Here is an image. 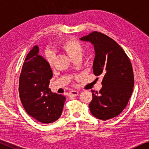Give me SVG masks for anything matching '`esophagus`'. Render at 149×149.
Returning <instances> with one entry per match:
<instances>
[{"mask_svg":"<svg viewBox=\"0 0 149 149\" xmlns=\"http://www.w3.org/2000/svg\"><path fill=\"white\" fill-rule=\"evenodd\" d=\"M79 92L78 91H76V90H73V91H71L69 92V96H73V97H76L78 96Z\"/></svg>","mask_w":149,"mask_h":149,"instance_id":"1","label":"esophagus"}]
</instances>
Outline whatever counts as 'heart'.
I'll use <instances>...</instances> for the list:
<instances>
[{"label": "heart", "mask_w": 149, "mask_h": 149, "mask_svg": "<svg viewBox=\"0 0 149 149\" xmlns=\"http://www.w3.org/2000/svg\"><path fill=\"white\" fill-rule=\"evenodd\" d=\"M61 48L66 52L68 56L71 58V60L74 59H80L84 52V47L83 44L74 39H68L61 43ZM46 60L49 66H52L54 58L50 54H47Z\"/></svg>", "instance_id": "1"}]
</instances>
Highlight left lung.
<instances>
[{
  "mask_svg": "<svg viewBox=\"0 0 149 149\" xmlns=\"http://www.w3.org/2000/svg\"><path fill=\"white\" fill-rule=\"evenodd\" d=\"M80 39L94 45V74L104 76L100 92L91 90L90 112L102 120L111 119L123 111L132 93L134 74L130 60L123 49L105 34L93 31Z\"/></svg>",
  "mask_w": 149,
  "mask_h": 149,
  "instance_id": "obj_1",
  "label": "left lung"
}]
</instances>
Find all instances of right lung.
Wrapping results in <instances>:
<instances>
[{
	"label": "right lung",
	"mask_w": 149,
	"mask_h": 149,
	"mask_svg": "<svg viewBox=\"0 0 149 149\" xmlns=\"http://www.w3.org/2000/svg\"><path fill=\"white\" fill-rule=\"evenodd\" d=\"M35 45L26 57L19 80L21 102L29 115L42 123H51L60 117L66 97L49 88L52 71L47 61L38 54Z\"/></svg>",
	"instance_id": "right-lung-1"
}]
</instances>
